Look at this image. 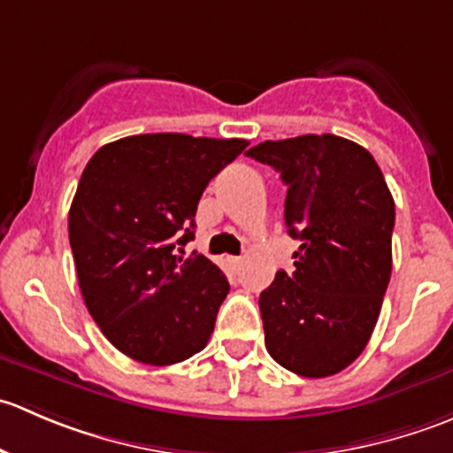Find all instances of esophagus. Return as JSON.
Returning a JSON list of instances; mask_svg holds the SVG:
<instances>
[{"mask_svg":"<svg viewBox=\"0 0 453 453\" xmlns=\"http://www.w3.org/2000/svg\"><path fill=\"white\" fill-rule=\"evenodd\" d=\"M227 263L232 265V269H241V265H243V258H239V256H227Z\"/></svg>","mask_w":453,"mask_h":453,"instance_id":"esophagus-1","label":"esophagus"}]
</instances>
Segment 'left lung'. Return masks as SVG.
Masks as SVG:
<instances>
[{
	"instance_id": "1",
	"label": "left lung",
	"mask_w": 453,
	"mask_h": 453,
	"mask_svg": "<svg viewBox=\"0 0 453 453\" xmlns=\"http://www.w3.org/2000/svg\"><path fill=\"white\" fill-rule=\"evenodd\" d=\"M248 157L280 173L285 226L300 241L296 272L260 294L265 346L300 377H331L366 349L392 272L395 199L364 146L298 135L252 146Z\"/></svg>"
}]
</instances>
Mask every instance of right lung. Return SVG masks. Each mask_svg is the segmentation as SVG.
<instances>
[{
    "instance_id": "add662e5",
    "label": "right lung",
    "mask_w": 453,
    "mask_h": 453,
    "mask_svg": "<svg viewBox=\"0 0 453 453\" xmlns=\"http://www.w3.org/2000/svg\"><path fill=\"white\" fill-rule=\"evenodd\" d=\"M248 142L144 134L109 142L81 175L70 245L83 300L120 353L171 366L205 349L230 291L205 256L184 254L205 186Z\"/></svg>"
}]
</instances>
